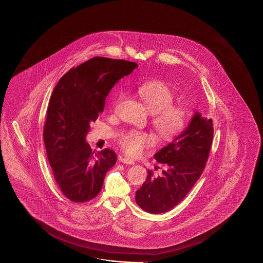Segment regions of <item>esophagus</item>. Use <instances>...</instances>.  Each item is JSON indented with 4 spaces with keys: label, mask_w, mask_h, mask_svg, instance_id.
Returning a JSON list of instances; mask_svg holds the SVG:
<instances>
[{
    "label": "esophagus",
    "mask_w": 263,
    "mask_h": 263,
    "mask_svg": "<svg viewBox=\"0 0 263 263\" xmlns=\"http://www.w3.org/2000/svg\"><path fill=\"white\" fill-rule=\"evenodd\" d=\"M120 161L121 163L127 164V165H133L134 164V161L130 159V158H128V157H121V158H120Z\"/></svg>",
    "instance_id": "esophagus-1"
}]
</instances>
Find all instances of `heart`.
<instances>
[{"instance_id":"b5f03b06","label":"heart","mask_w":263,"mask_h":263,"mask_svg":"<svg viewBox=\"0 0 263 263\" xmlns=\"http://www.w3.org/2000/svg\"><path fill=\"white\" fill-rule=\"evenodd\" d=\"M141 97L147 111L152 115V125L162 140H172L183 131L187 122V111L183 106L173 104L175 92L163 81H149L138 87ZM119 96L114 106L120 102ZM154 142L152 134L141 130H128L119 136L120 148L130 156H138L144 148Z\"/></svg>"}]
</instances>
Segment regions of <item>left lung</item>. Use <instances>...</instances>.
Instances as JSON below:
<instances>
[{
  "instance_id": "1",
  "label": "left lung",
  "mask_w": 263,
  "mask_h": 263,
  "mask_svg": "<svg viewBox=\"0 0 263 263\" xmlns=\"http://www.w3.org/2000/svg\"><path fill=\"white\" fill-rule=\"evenodd\" d=\"M213 133L212 120L196 112L188 127L154 155L165 166L163 175L154 176L148 170L146 180L136 192L137 204L146 212L160 214L180 203L205 167Z\"/></svg>"
}]
</instances>
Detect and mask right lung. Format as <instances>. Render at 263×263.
Wrapping results in <instances>:
<instances>
[{
	"mask_svg": "<svg viewBox=\"0 0 263 263\" xmlns=\"http://www.w3.org/2000/svg\"><path fill=\"white\" fill-rule=\"evenodd\" d=\"M136 67L134 62L96 57L66 72L52 92L43 140L57 184L71 201L95 199L117 162L115 152H96L85 139L111 88Z\"/></svg>",
	"mask_w": 263,
	"mask_h": 263,
	"instance_id": "1",
	"label": "right lung"
}]
</instances>
